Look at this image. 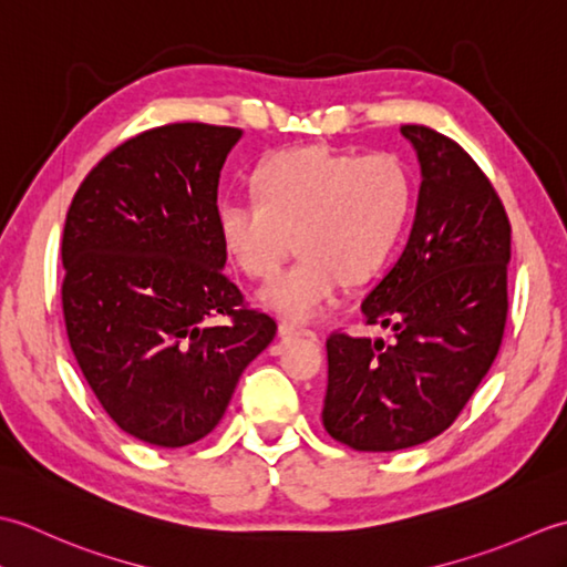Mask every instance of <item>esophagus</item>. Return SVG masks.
I'll use <instances>...</instances> for the list:
<instances>
[{
	"label": "esophagus",
	"instance_id": "1",
	"mask_svg": "<svg viewBox=\"0 0 567 567\" xmlns=\"http://www.w3.org/2000/svg\"><path fill=\"white\" fill-rule=\"evenodd\" d=\"M280 336H287V339H292V336H305V339H317V331H311L302 323H295V321H282L280 323Z\"/></svg>",
	"mask_w": 567,
	"mask_h": 567
}]
</instances>
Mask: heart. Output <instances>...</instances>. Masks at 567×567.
Here are the masks:
<instances>
[{"instance_id":"1","label":"heart","mask_w":567,"mask_h":567,"mask_svg":"<svg viewBox=\"0 0 567 567\" xmlns=\"http://www.w3.org/2000/svg\"><path fill=\"white\" fill-rule=\"evenodd\" d=\"M258 197L221 202L219 234L252 280H270L292 246L299 258L262 287L260 302L287 319H315L343 290L390 260L412 212V177L394 155L305 146L272 155Z\"/></svg>"}]
</instances>
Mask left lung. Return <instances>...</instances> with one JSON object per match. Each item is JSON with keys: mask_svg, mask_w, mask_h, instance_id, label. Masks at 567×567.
I'll list each match as a JSON object with an SVG mask.
<instances>
[{"mask_svg": "<svg viewBox=\"0 0 567 567\" xmlns=\"http://www.w3.org/2000/svg\"><path fill=\"white\" fill-rule=\"evenodd\" d=\"M421 167L416 212L392 268L360 305L392 341L333 333L321 421L365 453L426 443L483 382L507 321L512 226L485 173L449 136L402 126Z\"/></svg>", "mask_w": 567, "mask_h": 567, "instance_id": "1", "label": "left lung"}]
</instances>
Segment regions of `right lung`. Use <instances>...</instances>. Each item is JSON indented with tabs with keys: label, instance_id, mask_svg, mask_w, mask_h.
Listing matches in <instances>:
<instances>
[{
	"label": "right lung",
	"instance_id": "add662e5",
	"mask_svg": "<svg viewBox=\"0 0 567 567\" xmlns=\"http://www.w3.org/2000/svg\"><path fill=\"white\" fill-rule=\"evenodd\" d=\"M240 128L167 124L84 177L63 231V315L84 380L114 424L183 449L219 424L277 323L224 272L219 192ZM229 317L214 328L208 319Z\"/></svg>",
	"mask_w": 567,
	"mask_h": 567
}]
</instances>
